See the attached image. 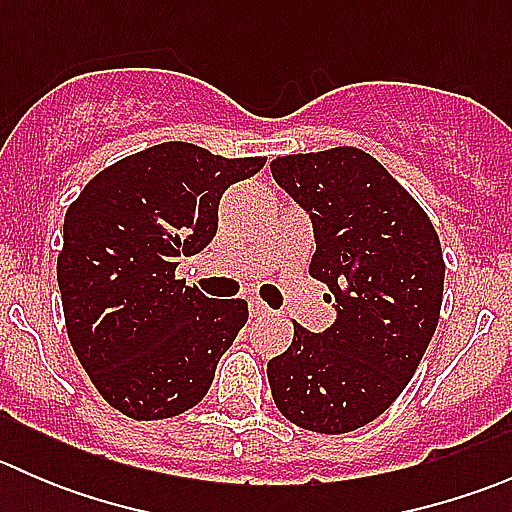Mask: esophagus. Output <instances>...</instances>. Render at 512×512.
Returning a JSON list of instances; mask_svg holds the SVG:
<instances>
[{
  "label": "esophagus",
  "mask_w": 512,
  "mask_h": 512,
  "mask_svg": "<svg viewBox=\"0 0 512 512\" xmlns=\"http://www.w3.org/2000/svg\"><path fill=\"white\" fill-rule=\"evenodd\" d=\"M250 314H252V317H270L272 309L267 307L262 299H250Z\"/></svg>",
  "instance_id": "1"
}]
</instances>
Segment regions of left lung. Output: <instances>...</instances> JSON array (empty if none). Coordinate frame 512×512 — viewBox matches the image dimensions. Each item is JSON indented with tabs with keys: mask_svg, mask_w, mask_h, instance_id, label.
<instances>
[{
	"mask_svg": "<svg viewBox=\"0 0 512 512\" xmlns=\"http://www.w3.org/2000/svg\"><path fill=\"white\" fill-rule=\"evenodd\" d=\"M270 170L312 218L309 275L337 302L332 327L294 322L287 352L267 361L272 399L299 428L356 431L399 399L436 332L441 240L409 190L359 148L280 156Z\"/></svg>",
	"mask_w": 512,
	"mask_h": 512,
	"instance_id": "1",
	"label": "left lung"
}]
</instances>
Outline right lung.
Listing matches in <instances>:
<instances>
[{"label": "right lung", "instance_id": "1", "mask_svg": "<svg viewBox=\"0 0 512 512\" xmlns=\"http://www.w3.org/2000/svg\"><path fill=\"white\" fill-rule=\"evenodd\" d=\"M265 160L158 143L103 168L66 210L56 260L66 334L98 394L128 418L200 404L245 327V299L205 297L175 267L208 247L223 193Z\"/></svg>", "mask_w": 512, "mask_h": 512}]
</instances>
